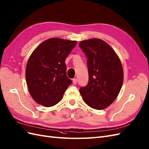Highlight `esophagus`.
I'll list each match as a JSON object with an SVG mask.
<instances>
[{"instance_id": "obj_1", "label": "esophagus", "mask_w": 149, "mask_h": 149, "mask_svg": "<svg viewBox=\"0 0 149 149\" xmlns=\"http://www.w3.org/2000/svg\"><path fill=\"white\" fill-rule=\"evenodd\" d=\"M72 82H73V84L74 85L77 84V79H74L73 80H72Z\"/></svg>"}]
</instances>
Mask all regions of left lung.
Listing matches in <instances>:
<instances>
[{
  "label": "left lung",
  "instance_id": "1",
  "mask_svg": "<svg viewBox=\"0 0 149 149\" xmlns=\"http://www.w3.org/2000/svg\"><path fill=\"white\" fill-rule=\"evenodd\" d=\"M79 47L87 58L89 82L79 91L86 103L95 109H104L119 94L123 82L121 60L110 46L98 38L86 40Z\"/></svg>",
  "mask_w": 149,
  "mask_h": 149
}]
</instances>
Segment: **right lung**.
Returning <instances> with one entry per match:
<instances>
[{"label": "right lung", "mask_w": 149, "mask_h": 149, "mask_svg": "<svg viewBox=\"0 0 149 149\" xmlns=\"http://www.w3.org/2000/svg\"><path fill=\"white\" fill-rule=\"evenodd\" d=\"M76 41L49 38L38 46L28 60L26 80L34 101L52 107L62 100L72 81L66 74L65 61Z\"/></svg>", "instance_id": "1"}]
</instances>
